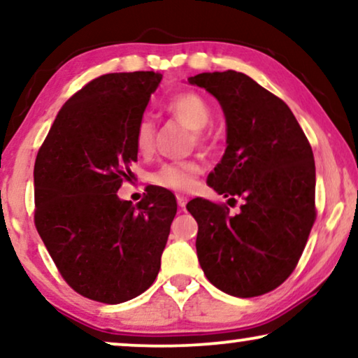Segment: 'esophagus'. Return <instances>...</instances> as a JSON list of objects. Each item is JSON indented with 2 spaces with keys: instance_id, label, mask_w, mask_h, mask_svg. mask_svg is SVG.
<instances>
[{
  "instance_id": "34e87169",
  "label": "esophagus",
  "mask_w": 358,
  "mask_h": 358,
  "mask_svg": "<svg viewBox=\"0 0 358 358\" xmlns=\"http://www.w3.org/2000/svg\"><path fill=\"white\" fill-rule=\"evenodd\" d=\"M178 203H179V207L184 210V207H185V203H187V199L184 197V195H178Z\"/></svg>"
}]
</instances>
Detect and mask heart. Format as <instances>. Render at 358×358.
I'll use <instances>...</instances> for the list:
<instances>
[{
	"mask_svg": "<svg viewBox=\"0 0 358 358\" xmlns=\"http://www.w3.org/2000/svg\"><path fill=\"white\" fill-rule=\"evenodd\" d=\"M171 115H174L185 127L195 131V138L202 140L199 130L205 129L212 119V112L207 102L195 92H182L176 96L166 106ZM155 143V125L148 117L141 119L135 130V145L141 155H148ZM200 173V166L195 161H179L166 163L151 174V182L171 190H187L194 178Z\"/></svg>",
	"mask_w": 358,
	"mask_h": 358,
	"instance_id": "obj_1",
	"label": "heart"
}]
</instances>
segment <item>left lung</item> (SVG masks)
<instances>
[{
    "label": "left lung",
    "mask_w": 358,
    "mask_h": 358,
    "mask_svg": "<svg viewBox=\"0 0 358 358\" xmlns=\"http://www.w3.org/2000/svg\"><path fill=\"white\" fill-rule=\"evenodd\" d=\"M187 81L210 92L227 120V150L207 182L224 197L244 199L234 217L205 199L187 203L199 224L200 267L228 295H264L296 267L315 223L313 150L290 107L244 73Z\"/></svg>",
    "instance_id": "1"
}]
</instances>
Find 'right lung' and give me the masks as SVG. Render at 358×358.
I'll return each instance as SVG.
<instances>
[{
    "label": "right lung",
    "mask_w": 358,
    "mask_h": 358,
    "mask_svg": "<svg viewBox=\"0 0 358 358\" xmlns=\"http://www.w3.org/2000/svg\"><path fill=\"white\" fill-rule=\"evenodd\" d=\"M163 75L109 73L58 112L34 166L36 228L68 285L117 305L148 290L178 212L153 187L136 205L117 190L131 178L135 130Z\"/></svg>",
    "instance_id": "1"
}]
</instances>
